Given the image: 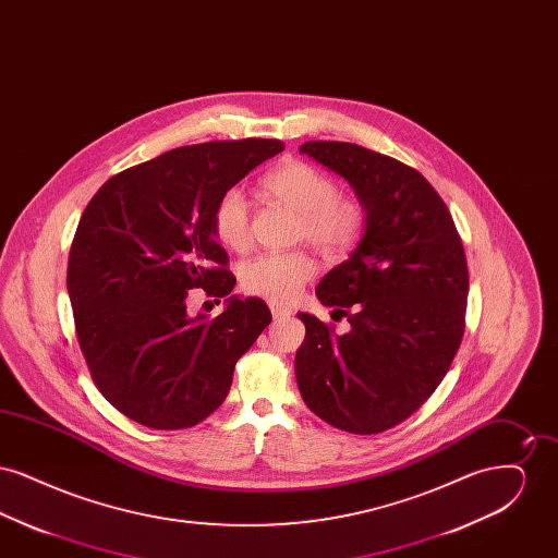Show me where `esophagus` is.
<instances>
[{
    "mask_svg": "<svg viewBox=\"0 0 558 558\" xmlns=\"http://www.w3.org/2000/svg\"><path fill=\"white\" fill-rule=\"evenodd\" d=\"M269 310H271V316L274 319H284L291 316L292 312L287 305H278V303H269Z\"/></svg>",
    "mask_w": 558,
    "mask_h": 558,
    "instance_id": "1",
    "label": "esophagus"
}]
</instances>
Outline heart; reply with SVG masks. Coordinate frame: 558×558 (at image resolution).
<instances>
[{"label": "heart", "instance_id": "b5f03b06", "mask_svg": "<svg viewBox=\"0 0 558 558\" xmlns=\"http://www.w3.org/2000/svg\"><path fill=\"white\" fill-rule=\"evenodd\" d=\"M271 198L299 213L294 236L307 240L322 255L343 259L368 230V207L355 194L339 192L332 175L318 167L291 160L264 178ZM213 234L223 246L244 253L253 242L251 209L239 187L226 190L211 217ZM316 264L305 251L262 253L240 267L242 289L276 303L292 301L314 278Z\"/></svg>", "mask_w": 558, "mask_h": 558}]
</instances>
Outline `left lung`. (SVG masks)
<instances>
[{"instance_id":"1","label":"left lung","mask_w":558,"mask_h":558,"mask_svg":"<svg viewBox=\"0 0 558 558\" xmlns=\"http://www.w3.org/2000/svg\"><path fill=\"white\" fill-rule=\"evenodd\" d=\"M299 150L343 175L368 207L364 239L316 289L349 330L299 314V391L324 423L376 435L412 416L450 371L466 318L464 246L448 205L416 169L349 142Z\"/></svg>"}]
</instances>
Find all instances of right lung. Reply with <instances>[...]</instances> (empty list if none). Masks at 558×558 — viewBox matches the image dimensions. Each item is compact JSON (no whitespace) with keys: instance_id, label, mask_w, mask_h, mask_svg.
<instances>
[{"instance_id":"1","label":"right lung","mask_w":558,"mask_h":558,"mask_svg":"<svg viewBox=\"0 0 558 558\" xmlns=\"http://www.w3.org/2000/svg\"><path fill=\"white\" fill-rule=\"evenodd\" d=\"M282 150L262 137L173 148L112 175L81 215L66 269L77 341L98 391L135 423L178 430L205 421L271 322L257 296H230L211 319L190 318L186 296L203 289L219 303L234 289L213 209Z\"/></svg>"}]
</instances>
